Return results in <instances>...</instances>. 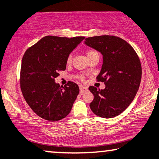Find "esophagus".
<instances>
[{
  "instance_id": "1",
  "label": "esophagus",
  "mask_w": 159,
  "mask_h": 159,
  "mask_svg": "<svg viewBox=\"0 0 159 159\" xmlns=\"http://www.w3.org/2000/svg\"><path fill=\"white\" fill-rule=\"evenodd\" d=\"M79 89L81 94H84L86 91H87V88L86 87H84V86H79Z\"/></svg>"
}]
</instances>
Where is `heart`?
<instances>
[{"mask_svg":"<svg viewBox=\"0 0 159 159\" xmlns=\"http://www.w3.org/2000/svg\"><path fill=\"white\" fill-rule=\"evenodd\" d=\"M87 58H89V57H92L93 56V55H98V52H97L95 50H93V49H89V50L87 51ZM72 62V55H69V56L67 57V58H66V64H71ZM81 79H84V77H82V76H81Z\"/></svg>","mask_w":159,"mask_h":159,"instance_id":"b5f03b06","label":"heart"}]
</instances>
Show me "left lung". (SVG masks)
<instances>
[{
    "label": "left lung",
    "instance_id": "left-lung-1",
    "mask_svg": "<svg viewBox=\"0 0 159 159\" xmlns=\"http://www.w3.org/2000/svg\"><path fill=\"white\" fill-rule=\"evenodd\" d=\"M84 43L103 55L97 80L104 82L105 88L89 87L94 95L89 104L91 110L101 118L116 117L129 107L139 90L141 79L139 56L130 44L116 36L89 37Z\"/></svg>",
    "mask_w": 159,
    "mask_h": 159
}]
</instances>
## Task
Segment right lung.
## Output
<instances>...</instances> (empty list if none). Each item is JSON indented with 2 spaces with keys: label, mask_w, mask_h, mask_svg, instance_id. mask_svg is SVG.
<instances>
[{
  "label": "right lung",
  "mask_w": 159,
  "mask_h": 159,
  "mask_svg": "<svg viewBox=\"0 0 159 159\" xmlns=\"http://www.w3.org/2000/svg\"><path fill=\"white\" fill-rule=\"evenodd\" d=\"M84 37L45 36L25 52L20 69V88L26 103L38 116L49 121L70 113L79 93L75 83H55L58 72L65 70L66 58Z\"/></svg>",
  "instance_id": "add662e5"
}]
</instances>
